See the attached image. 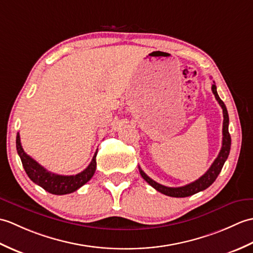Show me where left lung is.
I'll return each mask as SVG.
<instances>
[{"mask_svg": "<svg viewBox=\"0 0 253 253\" xmlns=\"http://www.w3.org/2000/svg\"><path fill=\"white\" fill-rule=\"evenodd\" d=\"M211 88H212V92H213V94H214L216 100L223 109V117H224L223 142H222V148L220 150V153H218V156L216 157V159L213 161V164L209 168V170H208L203 176L199 177L198 179H196L195 182L185 185V186H181V187H167V186H165V185L157 183L154 181V179H151L147 175V174H146L141 169V168L138 167L139 173H141L142 177L150 185V186H153L156 190H158V192H160L161 194L170 196V197L182 198V197H188V196H192L194 194H197V193L201 192V190H205L206 188L209 187L213 182L215 181L217 175L220 174V172L222 170L224 164H225V161L229 155V150H231V135H229V133H228V122H229L228 112H227L225 104L223 103V100L217 95L216 86H215L214 82H213Z\"/></svg>", "mask_w": 253, "mask_h": 253, "instance_id": "8db88e82", "label": "left lung"}]
</instances>
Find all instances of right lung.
Returning <instances> with one entry per match:
<instances>
[{
	"mask_svg": "<svg viewBox=\"0 0 253 253\" xmlns=\"http://www.w3.org/2000/svg\"><path fill=\"white\" fill-rule=\"evenodd\" d=\"M16 148L20 157L22 167L31 181L45 189L46 192L54 195H66L76 192L92 178L95 170H96L97 151L95 153L91 164L85 170L76 174V175H59V174H55L44 169L41 165H39L35 159H32L30 156L25 153L20 143L19 133L17 134L16 137Z\"/></svg>",
	"mask_w": 253,
	"mask_h": 253,
	"instance_id": "right-lung-1",
	"label": "right lung"
}]
</instances>
